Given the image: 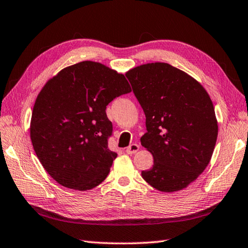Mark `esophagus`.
Segmentation results:
<instances>
[{
	"label": "esophagus",
	"instance_id": "1",
	"mask_svg": "<svg viewBox=\"0 0 248 248\" xmlns=\"http://www.w3.org/2000/svg\"><path fill=\"white\" fill-rule=\"evenodd\" d=\"M140 149V146L138 144H131L130 146H128L127 148H125V152H127V154L129 155H132V154H135L138 152V150Z\"/></svg>",
	"mask_w": 248,
	"mask_h": 248
}]
</instances>
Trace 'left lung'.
<instances>
[{
  "label": "left lung",
  "instance_id": "obj_1",
  "mask_svg": "<svg viewBox=\"0 0 248 248\" xmlns=\"http://www.w3.org/2000/svg\"><path fill=\"white\" fill-rule=\"evenodd\" d=\"M125 76L146 116L140 144L154 157L142 177L159 191L182 190L204 171L214 152L218 124L210 95L168 63H147Z\"/></svg>",
  "mask_w": 248,
  "mask_h": 248
}]
</instances>
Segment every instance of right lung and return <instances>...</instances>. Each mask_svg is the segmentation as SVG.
I'll return each mask as SVG.
<instances>
[{"mask_svg":"<svg viewBox=\"0 0 248 248\" xmlns=\"http://www.w3.org/2000/svg\"><path fill=\"white\" fill-rule=\"evenodd\" d=\"M129 92L124 74L93 61L67 66L46 82L33 106L30 137L57 183L85 191L108 175L117 154L108 149L113 124L105 109Z\"/></svg>","mask_w":248,"mask_h":248,"instance_id":"obj_1","label":"right lung"}]
</instances>
